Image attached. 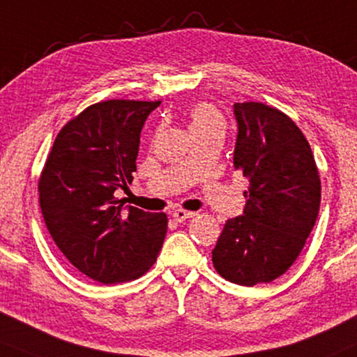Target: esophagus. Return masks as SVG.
<instances>
[{"instance_id":"esophagus-1","label":"esophagus","mask_w":357,"mask_h":357,"mask_svg":"<svg viewBox=\"0 0 357 357\" xmlns=\"http://www.w3.org/2000/svg\"><path fill=\"white\" fill-rule=\"evenodd\" d=\"M196 215V212H189V211H184V209H176L173 211V218L174 220H178V222H183V220L186 219H191Z\"/></svg>"}]
</instances>
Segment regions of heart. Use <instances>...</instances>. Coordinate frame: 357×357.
I'll return each mask as SVG.
<instances>
[{
	"label": "heart",
	"mask_w": 357,
	"mask_h": 357,
	"mask_svg": "<svg viewBox=\"0 0 357 357\" xmlns=\"http://www.w3.org/2000/svg\"><path fill=\"white\" fill-rule=\"evenodd\" d=\"M224 119L209 103H197L189 112V132L194 135L206 132L224 133Z\"/></svg>",
	"instance_id": "1"
}]
</instances>
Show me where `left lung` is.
Segmentation results:
<instances>
[{
  "label": "left lung",
  "mask_w": 357,
  "mask_h": 357,
  "mask_svg": "<svg viewBox=\"0 0 357 357\" xmlns=\"http://www.w3.org/2000/svg\"><path fill=\"white\" fill-rule=\"evenodd\" d=\"M234 168L249 178L245 209L229 219L212 250L220 277L270 283L291 267L317 222L321 181L308 139L290 116L260 102L234 105Z\"/></svg>",
  "instance_id": "1"
}]
</instances>
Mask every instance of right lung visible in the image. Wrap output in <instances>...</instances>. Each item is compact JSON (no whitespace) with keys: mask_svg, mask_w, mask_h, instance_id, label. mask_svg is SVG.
<instances>
[{"mask_svg":"<svg viewBox=\"0 0 357 357\" xmlns=\"http://www.w3.org/2000/svg\"><path fill=\"white\" fill-rule=\"evenodd\" d=\"M158 102L93 103L62 126L39 178V204L66 259L103 285L148 272L168 231L165 212L114 196L137 171L139 133Z\"/></svg>","mask_w":357,"mask_h":357,"instance_id":"obj_1","label":"right lung"}]
</instances>
